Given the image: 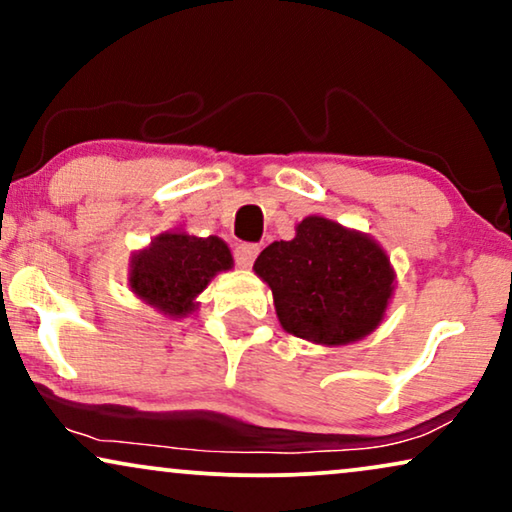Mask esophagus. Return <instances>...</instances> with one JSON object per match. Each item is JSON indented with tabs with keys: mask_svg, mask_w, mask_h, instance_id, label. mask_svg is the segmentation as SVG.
<instances>
[{
	"mask_svg": "<svg viewBox=\"0 0 512 512\" xmlns=\"http://www.w3.org/2000/svg\"><path fill=\"white\" fill-rule=\"evenodd\" d=\"M258 251H261V249H258L256 244H240V247L235 249L237 265H240V268H251V265H254V261H256Z\"/></svg>",
	"mask_w": 512,
	"mask_h": 512,
	"instance_id": "esophagus-1",
	"label": "esophagus"
}]
</instances>
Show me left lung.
Masks as SVG:
<instances>
[{
    "mask_svg": "<svg viewBox=\"0 0 512 512\" xmlns=\"http://www.w3.org/2000/svg\"><path fill=\"white\" fill-rule=\"evenodd\" d=\"M254 272L270 286L284 331L324 347L373 333L396 289L380 242L317 214L298 223L293 240L265 247Z\"/></svg>",
    "mask_w": 512,
    "mask_h": 512,
    "instance_id": "1",
    "label": "left lung"
}]
</instances>
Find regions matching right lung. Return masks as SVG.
I'll use <instances>...</instances> for the list:
<instances>
[{
  "mask_svg": "<svg viewBox=\"0 0 512 512\" xmlns=\"http://www.w3.org/2000/svg\"><path fill=\"white\" fill-rule=\"evenodd\" d=\"M226 270H233V254L221 237L172 228L132 251L128 286L163 317L184 319L200 307L198 296L207 284Z\"/></svg>",
  "mask_w": 512,
  "mask_h": 512,
  "instance_id": "1",
  "label": "right lung"
}]
</instances>
